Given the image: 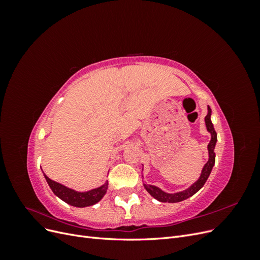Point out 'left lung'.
<instances>
[{
	"label": "left lung",
	"instance_id": "8db88e82",
	"mask_svg": "<svg viewBox=\"0 0 260 260\" xmlns=\"http://www.w3.org/2000/svg\"><path fill=\"white\" fill-rule=\"evenodd\" d=\"M210 115H211V109L208 106V114L205 117V123H206L207 130L210 132V135H211V140L208 144L209 159L206 162L205 166H204L200 179L196 181L194 184H192L190 187H188L187 190L179 192V193H175V194H169V193L164 192L160 190V188H158L157 186H154V185L144 184V187L146 188V191L157 201L162 202V203H178L181 201H184V200L190 198V196L194 195L198 191H200L203 187V185L205 184V182L210 175L211 169H212V167H214L215 159H216L215 146H216V142H217V133L214 129V124H212V122L210 120Z\"/></svg>",
	"mask_w": 260,
	"mask_h": 260
}]
</instances>
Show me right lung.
<instances>
[{"label":"right lung","instance_id":"add662e5","mask_svg":"<svg viewBox=\"0 0 260 260\" xmlns=\"http://www.w3.org/2000/svg\"><path fill=\"white\" fill-rule=\"evenodd\" d=\"M46 181L52 188V191L55 195H57L60 200L68 203L69 205L75 207H86L94 205L102 200V198L105 195L107 191L108 182L103 184L102 186L94 188V190L88 191V192H76L72 188H68L60 183L55 182V181L51 180L49 177L44 175Z\"/></svg>","mask_w":260,"mask_h":260}]
</instances>
